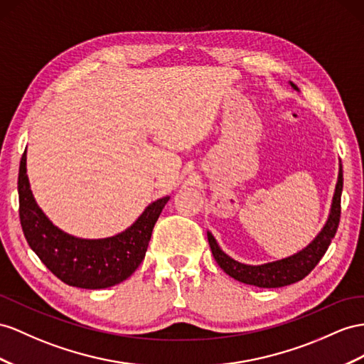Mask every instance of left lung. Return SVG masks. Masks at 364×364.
I'll use <instances>...</instances> for the list:
<instances>
[{
  "instance_id": "left-lung-1",
  "label": "left lung",
  "mask_w": 364,
  "mask_h": 364,
  "mask_svg": "<svg viewBox=\"0 0 364 364\" xmlns=\"http://www.w3.org/2000/svg\"><path fill=\"white\" fill-rule=\"evenodd\" d=\"M291 86L298 90V87L291 82ZM341 191H343V171L340 166L338 172V181L335 186V193L332 198V206L329 218L326 221L324 228L309 246H306L300 252H296L291 257L278 259V262L259 264V266H250L237 262V259L230 258L223 252L218 246L217 240L213 238L210 232H208L209 246L212 250V255L215 258L218 266L225 271L229 277L238 279L241 283L252 284L257 287H282L289 286L292 283L300 282L312 269L318 264L321 257L328 250L332 238L337 234L338 223H340V213H341Z\"/></svg>"
}]
</instances>
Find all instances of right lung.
<instances>
[{
  "label": "right lung",
  "instance_id": "right-lung-1",
  "mask_svg": "<svg viewBox=\"0 0 364 364\" xmlns=\"http://www.w3.org/2000/svg\"><path fill=\"white\" fill-rule=\"evenodd\" d=\"M20 221L31 249L49 271L69 286L105 289L132 275L141 264L152 229L171 197H163L144 209L141 215L118 235L85 240L63 232L36 204L26 169V151L18 173Z\"/></svg>",
  "mask_w": 364,
  "mask_h": 364
}]
</instances>
